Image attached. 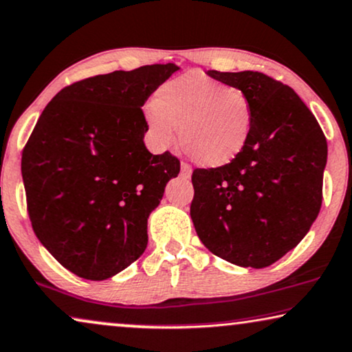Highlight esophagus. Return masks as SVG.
<instances>
[{"instance_id": "1", "label": "esophagus", "mask_w": 352, "mask_h": 352, "mask_svg": "<svg viewBox=\"0 0 352 352\" xmlns=\"http://www.w3.org/2000/svg\"><path fill=\"white\" fill-rule=\"evenodd\" d=\"M181 176L184 177V179H190V176H192L190 166L186 165V163H182V165H181Z\"/></svg>"}]
</instances>
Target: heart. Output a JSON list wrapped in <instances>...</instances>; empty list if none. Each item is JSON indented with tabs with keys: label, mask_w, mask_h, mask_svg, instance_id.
<instances>
[{
	"label": "heart",
	"mask_w": 352,
	"mask_h": 352,
	"mask_svg": "<svg viewBox=\"0 0 352 352\" xmlns=\"http://www.w3.org/2000/svg\"><path fill=\"white\" fill-rule=\"evenodd\" d=\"M148 136L158 148L179 146L201 168H221L245 151L254 126L252 99L242 89L190 72L158 89L144 112Z\"/></svg>",
	"instance_id": "1"
}]
</instances>
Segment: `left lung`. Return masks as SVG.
<instances>
[{
	"instance_id": "left-lung-1",
	"label": "left lung",
	"mask_w": 352,
	"mask_h": 352,
	"mask_svg": "<svg viewBox=\"0 0 352 352\" xmlns=\"http://www.w3.org/2000/svg\"><path fill=\"white\" fill-rule=\"evenodd\" d=\"M208 75L248 94L254 126L234 162L194 171L190 218L216 256L267 267L305 239L319 214L325 136L290 86L250 70Z\"/></svg>"
}]
</instances>
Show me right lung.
I'll use <instances>...</instances> for the list:
<instances>
[{"instance_id":"add662e5","label":"right lung","mask_w":352,"mask_h":352,"mask_svg":"<svg viewBox=\"0 0 352 352\" xmlns=\"http://www.w3.org/2000/svg\"><path fill=\"white\" fill-rule=\"evenodd\" d=\"M179 67L144 65L59 91L22 153L28 214L47 252L75 276L105 280L147 247V219L179 160L152 155L142 105Z\"/></svg>"}]
</instances>
